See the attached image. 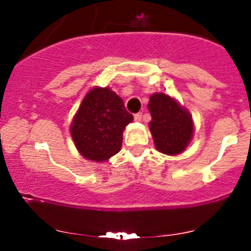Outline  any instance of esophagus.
<instances>
[{
	"instance_id": "34e87169",
	"label": "esophagus",
	"mask_w": 251,
	"mask_h": 251,
	"mask_svg": "<svg viewBox=\"0 0 251 251\" xmlns=\"http://www.w3.org/2000/svg\"><path fill=\"white\" fill-rule=\"evenodd\" d=\"M133 118H135V121H137V123H140V121L142 120V114L141 113H137L133 115Z\"/></svg>"
}]
</instances>
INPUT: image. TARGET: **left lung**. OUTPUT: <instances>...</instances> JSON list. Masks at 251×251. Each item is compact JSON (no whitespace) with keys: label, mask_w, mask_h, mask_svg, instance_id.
<instances>
[{"label":"left lung","mask_w":251,"mask_h":251,"mask_svg":"<svg viewBox=\"0 0 251 251\" xmlns=\"http://www.w3.org/2000/svg\"><path fill=\"white\" fill-rule=\"evenodd\" d=\"M148 126L155 149L166 155L183 153L194 136L191 113L174 97L155 92L149 97Z\"/></svg>","instance_id":"left-lung-1"}]
</instances>
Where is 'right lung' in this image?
I'll return each instance as SVG.
<instances>
[{"mask_svg":"<svg viewBox=\"0 0 251 251\" xmlns=\"http://www.w3.org/2000/svg\"><path fill=\"white\" fill-rule=\"evenodd\" d=\"M132 120L123 98L108 86H95L86 93L73 118L70 135L83 158L102 163L120 151L124 130Z\"/></svg>","mask_w":251,"mask_h":251,"instance_id":"obj_1","label":"right lung"}]
</instances>
